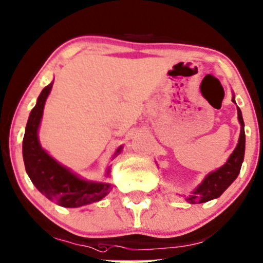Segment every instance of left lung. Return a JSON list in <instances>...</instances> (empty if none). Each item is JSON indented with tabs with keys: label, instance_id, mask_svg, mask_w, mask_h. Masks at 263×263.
Wrapping results in <instances>:
<instances>
[{
	"label": "left lung",
	"instance_id": "8db88e82",
	"mask_svg": "<svg viewBox=\"0 0 263 263\" xmlns=\"http://www.w3.org/2000/svg\"><path fill=\"white\" fill-rule=\"evenodd\" d=\"M232 101L236 104L234 94L232 97ZM238 121L240 123V135L236 148L228 157L226 163L214 172H210L204 177L203 181L191 192L190 196H185V200L191 204H199L209 202L211 199L219 198L224 191L231 186V183L239 175L241 164L244 161L245 153V132H244V121L241 116L240 108L237 106Z\"/></svg>",
	"mask_w": 263,
	"mask_h": 263
}]
</instances>
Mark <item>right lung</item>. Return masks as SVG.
<instances>
[{
	"label": "right lung",
	"mask_w": 263,
	"mask_h": 263,
	"mask_svg": "<svg viewBox=\"0 0 263 263\" xmlns=\"http://www.w3.org/2000/svg\"><path fill=\"white\" fill-rule=\"evenodd\" d=\"M53 83L54 81L43 88L27 119L23 140V158L26 173L41 193L61 206L80 208L99 202L110 193L112 190L110 183L82 179L55 161L41 146L39 129L44 105L52 90ZM122 149L123 146H119L114 156L119 155ZM110 172L111 169L107 168L105 175H110Z\"/></svg>",
	"instance_id": "1"
}]
</instances>
